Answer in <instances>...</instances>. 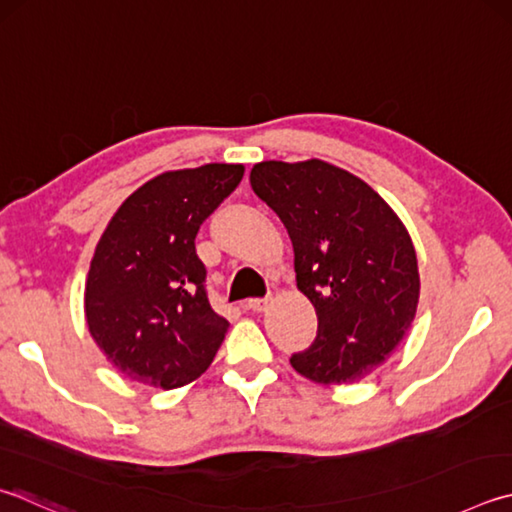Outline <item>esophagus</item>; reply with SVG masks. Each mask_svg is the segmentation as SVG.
<instances>
[{
	"instance_id": "obj_1",
	"label": "esophagus",
	"mask_w": 512,
	"mask_h": 512,
	"mask_svg": "<svg viewBox=\"0 0 512 512\" xmlns=\"http://www.w3.org/2000/svg\"><path fill=\"white\" fill-rule=\"evenodd\" d=\"M268 302H271V300H268V297H253V300H248V309L250 311H266L268 309Z\"/></svg>"
}]
</instances>
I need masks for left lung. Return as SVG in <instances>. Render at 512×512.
Returning a JSON list of instances; mask_svg holds the SVG:
<instances>
[{
    "mask_svg": "<svg viewBox=\"0 0 512 512\" xmlns=\"http://www.w3.org/2000/svg\"><path fill=\"white\" fill-rule=\"evenodd\" d=\"M250 185L286 226L297 288L318 313L293 369L322 385L365 378L416 315L421 280L401 219L365 181L318 159L257 163Z\"/></svg>",
    "mask_w": 512,
    "mask_h": 512,
    "instance_id": "obj_1",
    "label": "left lung"
}]
</instances>
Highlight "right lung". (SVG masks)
I'll return each mask as SVG.
<instances>
[{
  "instance_id": "right-lung-1",
  "label": "right lung",
  "mask_w": 512,
  "mask_h": 512,
  "mask_svg": "<svg viewBox=\"0 0 512 512\" xmlns=\"http://www.w3.org/2000/svg\"><path fill=\"white\" fill-rule=\"evenodd\" d=\"M244 165L154 176L102 232L85 286L91 338L120 374L174 389L210 367L228 320L210 306L194 237L237 188Z\"/></svg>"
}]
</instances>
